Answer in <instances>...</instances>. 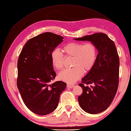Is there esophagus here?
<instances>
[{"label": "esophagus", "instance_id": "obj_1", "mask_svg": "<svg viewBox=\"0 0 131 131\" xmlns=\"http://www.w3.org/2000/svg\"><path fill=\"white\" fill-rule=\"evenodd\" d=\"M73 84H67V88H72L73 87Z\"/></svg>", "mask_w": 131, "mask_h": 131}]
</instances>
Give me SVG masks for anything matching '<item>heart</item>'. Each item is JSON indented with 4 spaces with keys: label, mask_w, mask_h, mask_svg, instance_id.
Segmentation results:
<instances>
[{
    "label": "heart",
    "mask_w": 131,
    "mask_h": 131,
    "mask_svg": "<svg viewBox=\"0 0 131 131\" xmlns=\"http://www.w3.org/2000/svg\"><path fill=\"white\" fill-rule=\"evenodd\" d=\"M62 52L66 57H72L71 66L73 67L60 72L59 78L67 83L72 84L81 77L83 72H88L93 68L97 59L98 48L96 44L91 41L84 44L70 42L63 46ZM64 56L58 49L52 51L51 60L57 69L63 68Z\"/></svg>",
    "instance_id": "heart-1"
}]
</instances>
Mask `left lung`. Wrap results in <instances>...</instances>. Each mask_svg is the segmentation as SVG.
Masks as SVG:
<instances>
[{"label":"left lung","instance_id":"left-lung-1","mask_svg":"<svg viewBox=\"0 0 131 131\" xmlns=\"http://www.w3.org/2000/svg\"><path fill=\"white\" fill-rule=\"evenodd\" d=\"M74 39L91 41L97 47L98 54L94 65L79 84L83 92L78 100L79 106L86 112L101 113L112 102L118 87L119 59L115 44L102 33ZM89 84H91V87Z\"/></svg>","mask_w":131,"mask_h":131}]
</instances>
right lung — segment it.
I'll list each match as a JSON object with an SVG mask.
<instances>
[{"label": "right lung", "instance_id": "obj_1", "mask_svg": "<svg viewBox=\"0 0 131 131\" xmlns=\"http://www.w3.org/2000/svg\"><path fill=\"white\" fill-rule=\"evenodd\" d=\"M63 37L51 32L40 34L25 44L18 60L17 87L25 106L44 116L54 111L66 83L54 79L51 53Z\"/></svg>", "mask_w": 131, "mask_h": 131}]
</instances>
